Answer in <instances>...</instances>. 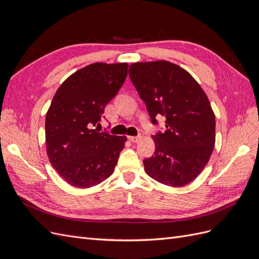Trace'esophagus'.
<instances>
[{"label":"esophagus","mask_w":259,"mask_h":259,"mask_svg":"<svg viewBox=\"0 0 259 259\" xmlns=\"http://www.w3.org/2000/svg\"><path fill=\"white\" fill-rule=\"evenodd\" d=\"M128 139L131 140L132 143H138L139 140L142 139V136H140V135H137V136H130Z\"/></svg>","instance_id":"1"}]
</instances>
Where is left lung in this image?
Here are the masks:
<instances>
[{"mask_svg":"<svg viewBox=\"0 0 259 259\" xmlns=\"http://www.w3.org/2000/svg\"><path fill=\"white\" fill-rule=\"evenodd\" d=\"M128 74L151 123L166 119L165 131L152 136L155 151L144 160L146 173L167 186L191 183L215 145V115L206 94L189 72L165 60L136 62Z\"/></svg>","mask_w":259,"mask_h":259,"instance_id":"obj_1","label":"left lung"}]
</instances>
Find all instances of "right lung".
I'll list each match as a JSON object with an SVG mask.
<instances>
[{
	"label": "right lung",
	"instance_id": "right-lung-1",
	"mask_svg": "<svg viewBox=\"0 0 259 259\" xmlns=\"http://www.w3.org/2000/svg\"><path fill=\"white\" fill-rule=\"evenodd\" d=\"M128 65L95 62L77 70L60 85L46 114V150L52 165L68 184L90 188L111 176L125 136L94 126L115 97Z\"/></svg>",
	"mask_w": 259,
	"mask_h": 259
}]
</instances>
